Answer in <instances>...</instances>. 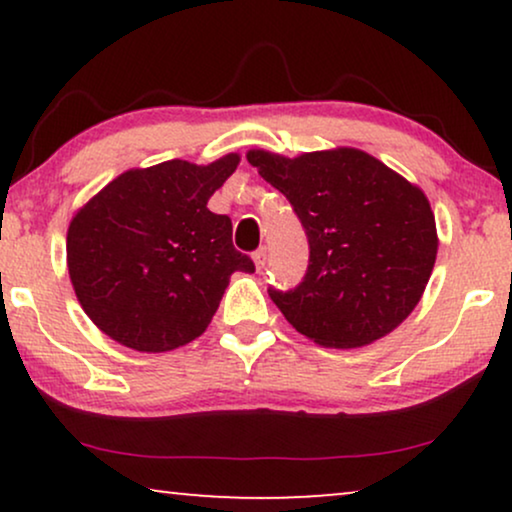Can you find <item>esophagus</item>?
<instances>
[{
    "label": "esophagus",
    "instance_id": "obj_1",
    "mask_svg": "<svg viewBox=\"0 0 512 512\" xmlns=\"http://www.w3.org/2000/svg\"><path fill=\"white\" fill-rule=\"evenodd\" d=\"M251 258H254L256 270H263L265 268V261H268V254H265V249L261 247V249H256L254 254H251Z\"/></svg>",
    "mask_w": 512,
    "mask_h": 512
}]
</instances>
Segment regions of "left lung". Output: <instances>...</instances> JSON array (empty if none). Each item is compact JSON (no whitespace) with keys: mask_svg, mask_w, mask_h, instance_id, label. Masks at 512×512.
I'll list each match as a JSON object with an SVG mask.
<instances>
[{"mask_svg":"<svg viewBox=\"0 0 512 512\" xmlns=\"http://www.w3.org/2000/svg\"><path fill=\"white\" fill-rule=\"evenodd\" d=\"M247 160L303 223L310 265L296 289H268L286 321L324 347L352 349L394 331L422 298L438 254L422 188L359 149Z\"/></svg>","mask_w":512,"mask_h":512,"instance_id":"left-lung-1","label":"left lung"}]
</instances>
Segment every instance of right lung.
I'll use <instances>...</instances> for the list:
<instances>
[{
  "label": "right lung",
  "instance_id": "obj_1",
  "mask_svg": "<svg viewBox=\"0 0 512 512\" xmlns=\"http://www.w3.org/2000/svg\"><path fill=\"white\" fill-rule=\"evenodd\" d=\"M240 165L228 153L128 170L69 223L67 268L90 321L137 352H170L205 333L233 272L254 261L207 202Z\"/></svg>",
  "mask_w": 512,
  "mask_h": 512
}]
</instances>
